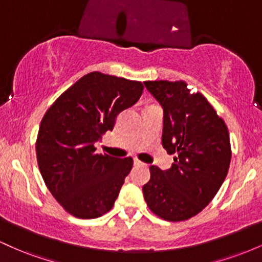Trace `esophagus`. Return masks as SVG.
<instances>
[{
    "mask_svg": "<svg viewBox=\"0 0 262 262\" xmlns=\"http://www.w3.org/2000/svg\"><path fill=\"white\" fill-rule=\"evenodd\" d=\"M134 165L135 166H146V164H144L143 161L138 160V159H134Z\"/></svg>",
    "mask_w": 262,
    "mask_h": 262,
    "instance_id": "1",
    "label": "esophagus"
}]
</instances>
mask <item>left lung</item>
Wrapping results in <instances>:
<instances>
[{"label": "left lung", "mask_w": 262, "mask_h": 262, "mask_svg": "<svg viewBox=\"0 0 262 262\" xmlns=\"http://www.w3.org/2000/svg\"><path fill=\"white\" fill-rule=\"evenodd\" d=\"M144 85L164 108L162 146L176 155L169 170L150 166L144 198L158 217L187 221L208 206L227 177L229 132L202 93L191 92L185 81H145Z\"/></svg>", "instance_id": "obj_1"}]
</instances>
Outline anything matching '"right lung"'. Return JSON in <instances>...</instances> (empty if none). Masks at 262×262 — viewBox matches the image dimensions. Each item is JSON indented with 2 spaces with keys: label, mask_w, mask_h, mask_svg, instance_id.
<instances>
[{
  "label": "right lung",
  "mask_w": 262,
  "mask_h": 262,
  "mask_svg": "<svg viewBox=\"0 0 262 262\" xmlns=\"http://www.w3.org/2000/svg\"><path fill=\"white\" fill-rule=\"evenodd\" d=\"M143 89L139 81L93 71L45 112L35 143L38 166L54 198L74 217L98 218L112 209L133 159L97 154L95 143Z\"/></svg>",
  "instance_id": "obj_1"
}]
</instances>
